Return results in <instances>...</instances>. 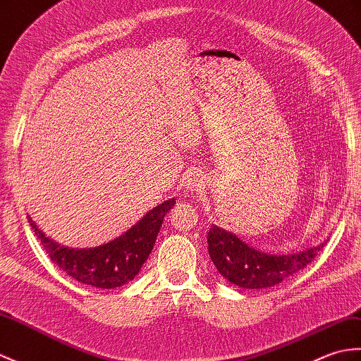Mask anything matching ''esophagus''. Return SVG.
I'll return each mask as SVG.
<instances>
[{
  "label": "esophagus",
  "mask_w": 361,
  "mask_h": 361,
  "mask_svg": "<svg viewBox=\"0 0 361 361\" xmlns=\"http://www.w3.org/2000/svg\"><path fill=\"white\" fill-rule=\"evenodd\" d=\"M183 183H184V188H186L188 192H198V190H201V188H203V178H201L200 175L195 172L184 175Z\"/></svg>",
  "instance_id": "1"
}]
</instances>
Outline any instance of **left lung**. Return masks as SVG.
<instances>
[{
    "label": "left lung",
    "instance_id": "1",
    "mask_svg": "<svg viewBox=\"0 0 361 361\" xmlns=\"http://www.w3.org/2000/svg\"><path fill=\"white\" fill-rule=\"evenodd\" d=\"M326 243L328 240L300 252L274 255L247 246L235 233L224 231L220 226H212L207 232L209 255L216 271L243 289L272 288L289 279L305 269Z\"/></svg>",
    "mask_w": 361,
    "mask_h": 361
}]
</instances>
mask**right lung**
I'll return each mask as SVG.
<instances>
[{"instance_id":"1","label":"right lung","mask_w":361,"mask_h":361,"mask_svg":"<svg viewBox=\"0 0 361 361\" xmlns=\"http://www.w3.org/2000/svg\"><path fill=\"white\" fill-rule=\"evenodd\" d=\"M175 198L163 201L142 216L130 229L97 247H67L46 237L30 216L27 220L50 259L77 281L99 289H114L135 279L152 252L166 214Z\"/></svg>"}]
</instances>
